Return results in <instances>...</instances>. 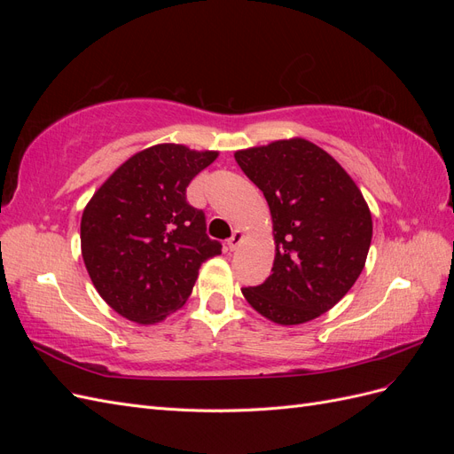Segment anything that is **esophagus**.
Listing matches in <instances>:
<instances>
[{
	"mask_svg": "<svg viewBox=\"0 0 454 454\" xmlns=\"http://www.w3.org/2000/svg\"><path fill=\"white\" fill-rule=\"evenodd\" d=\"M242 240H244V232L240 231V229H237L235 232H232V237L227 240V246H229V250H237L239 246L242 244Z\"/></svg>",
	"mask_w": 454,
	"mask_h": 454,
	"instance_id": "esophagus-1",
	"label": "esophagus"
}]
</instances>
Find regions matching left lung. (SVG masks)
I'll use <instances>...</instances> for the list:
<instances>
[{
	"label": "left lung",
	"instance_id": "left-lung-1",
	"mask_svg": "<svg viewBox=\"0 0 454 454\" xmlns=\"http://www.w3.org/2000/svg\"><path fill=\"white\" fill-rule=\"evenodd\" d=\"M235 159L263 191L277 246L270 277L242 295L278 325L318 318L365 267L373 219L362 191L327 151L305 138L240 149Z\"/></svg>",
	"mask_w": 454,
	"mask_h": 454
}]
</instances>
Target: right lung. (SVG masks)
<instances>
[{
    "mask_svg": "<svg viewBox=\"0 0 454 454\" xmlns=\"http://www.w3.org/2000/svg\"><path fill=\"white\" fill-rule=\"evenodd\" d=\"M217 151L157 144L138 151L96 189L81 215V254L96 292L122 318L159 324L185 305L206 259L222 244L185 199Z\"/></svg>",
    "mask_w": 454,
    "mask_h": 454,
    "instance_id": "right-lung-1",
    "label": "right lung"
}]
</instances>
